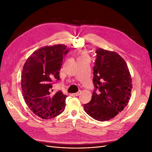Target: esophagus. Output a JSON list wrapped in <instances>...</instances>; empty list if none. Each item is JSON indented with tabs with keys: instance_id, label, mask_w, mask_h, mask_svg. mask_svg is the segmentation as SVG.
<instances>
[{
	"instance_id": "34e87169",
	"label": "esophagus",
	"mask_w": 152,
	"mask_h": 152,
	"mask_svg": "<svg viewBox=\"0 0 152 152\" xmlns=\"http://www.w3.org/2000/svg\"><path fill=\"white\" fill-rule=\"evenodd\" d=\"M81 93V91H79L77 92H76V93L72 94V95L75 96H79V95H80Z\"/></svg>"
}]
</instances>
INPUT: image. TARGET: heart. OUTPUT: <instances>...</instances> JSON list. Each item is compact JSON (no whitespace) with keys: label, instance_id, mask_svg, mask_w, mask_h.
Instances as JSON below:
<instances>
[{"label":"heart","instance_id":"1","mask_svg":"<svg viewBox=\"0 0 152 152\" xmlns=\"http://www.w3.org/2000/svg\"><path fill=\"white\" fill-rule=\"evenodd\" d=\"M87 57H88V56H87L86 53L85 51H82L81 53V56L80 57V58H87Z\"/></svg>","mask_w":152,"mask_h":152}]
</instances>
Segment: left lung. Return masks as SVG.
<instances>
[{
	"label": "left lung",
	"instance_id": "left-lung-1",
	"mask_svg": "<svg viewBox=\"0 0 152 152\" xmlns=\"http://www.w3.org/2000/svg\"><path fill=\"white\" fill-rule=\"evenodd\" d=\"M93 67L94 91L84 104L86 113L95 120L109 121L127 105L132 88L127 65L115 52L98 48Z\"/></svg>",
	"mask_w": 152,
	"mask_h": 152
}]
</instances>
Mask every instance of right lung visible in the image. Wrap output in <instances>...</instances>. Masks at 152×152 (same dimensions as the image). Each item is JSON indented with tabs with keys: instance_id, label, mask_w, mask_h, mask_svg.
Instances as JSON below:
<instances>
[{
	"instance_id": "right-lung-1",
	"label": "right lung",
	"mask_w": 152,
	"mask_h": 152,
	"mask_svg": "<svg viewBox=\"0 0 152 152\" xmlns=\"http://www.w3.org/2000/svg\"><path fill=\"white\" fill-rule=\"evenodd\" d=\"M66 46L57 45L39 48L27 60L22 72L21 87L25 101L35 115L50 119L64 111L67 96L61 91L53 92V84L60 80V71Z\"/></svg>"
}]
</instances>
